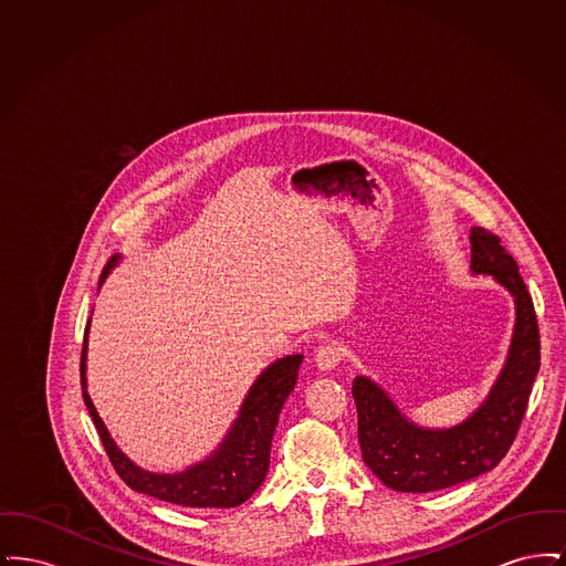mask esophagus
Instances as JSON below:
<instances>
[{"instance_id":"obj_1","label":"esophagus","mask_w":566,"mask_h":566,"mask_svg":"<svg viewBox=\"0 0 566 566\" xmlns=\"http://www.w3.org/2000/svg\"><path fill=\"white\" fill-rule=\"evenodd\" d=\"M342 360V348L337 344H328L316 352V365L321 371H333Z\"/></svg>"}]
</instances>
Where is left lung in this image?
I'll return each instance as SVG.
<instances>
[{
	"label": "left lung",
	"mask_w": 566,
	"mask_h": 566,
	"mask_svg": "<svg viewBox=\"0 0 566 566\" xmlns=\"http://www.w3.org/2000/svg\"><path fill=\"white\" fill-rule=\"evenodd\" d=\"M469 242L471 273L490 275L515 303L505 365L480 407L454 427L429 429L409 420L371 377L352 384L363 460L397 492H434L492 471L512 448L537 377V316L517 263L482 227L471 229Z\"/></svg>",
	"instance_id": "left-lung-1"
}]
</instances>
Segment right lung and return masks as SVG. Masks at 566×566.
<instances>
[{
	"instance_id": "obj_1",
	"label": "right lung",
	"mask_w": 566,
	"mask_h": 566,
	"mask_svg": "<svg viewBox=\"0 0 566 566\" xmlns=\"http://www.w3.org/2000/svg\"><path fill=\"white\" fill-rule=\"evenodd\" d=\"M120 256H112L99 277V289L106 282L109 271L118 265ZM88 326L84 328L82 348V399L97 427L102 443L123 482L135 492L176 503L182 507H238L248 501L256 488L263 484L270 469L271 439L277 427L282 405L295 388L301 354H291L271 363L261 376L254 379L248 395L243 397L238 418L224 439L218 443L210 457L195 462L178 473H153L137 467L132 458L112 439L104 420L86 390V350H88Z\"/></svg>"
}]
</instances>
